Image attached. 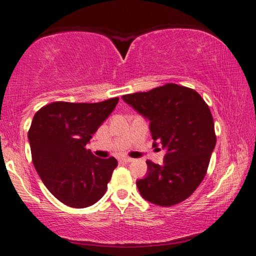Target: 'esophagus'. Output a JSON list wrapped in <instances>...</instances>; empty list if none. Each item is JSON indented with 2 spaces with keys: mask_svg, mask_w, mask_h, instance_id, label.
Wrapping results in <instances>:
<instances>
[{
  "mask_svg": "<svg viewBox=\"0 0 256 256\" xmlns=\"http://www.w3.org/2000/svg\"><path fill=\"white\" fill-rule=\"evenodd\" d=\"M122 161L125 162V163H128V162L134 161V158H122Z\"/></svg>",
  "mask_w": 256,
  "mask_h": 256,
  "instance_id": "obj_1",
  "label": "esophagus"
}]
</instances>
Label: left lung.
<instances>
[{"label": "left lung", "mask_w": 256, "mask_h": 256, "mask_svg": "<svg viewBox=\"0 0 256 256\" xmlns=\"http://www.w3.org/2000/svg\"><path fill=\"white\" fill-rule=\"evenodd\" d=\"M122 100L150 120L154 146L167 149L163 166L146 161V178L137 181L140 196L158 206L184 202L204 180L216 146L208 104L194 89L175 83Z\"/></svg>", "instance_id": "1"}]
</instances>
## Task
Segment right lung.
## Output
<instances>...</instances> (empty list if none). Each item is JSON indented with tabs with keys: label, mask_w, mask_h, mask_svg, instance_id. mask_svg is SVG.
Here are the masks:
<instances>
[{
	"label": "right lung",
	"mask_w": 256,
	"mask_h": 256,
	"mask_svg": "<svg viewBox=\"0 0 256 256\" xmlns=\"http://www.w3.org/2000/svg\"><path fill=\"white\" fill-rule=\"evenodd\" d=\"M118 101H54L33 116L28 130L33 164L46 188L70 208H88L106 193L118 162L96 158L86 146Z\"/></svg>",
	"instance_id": "1"
}]
</instances>
